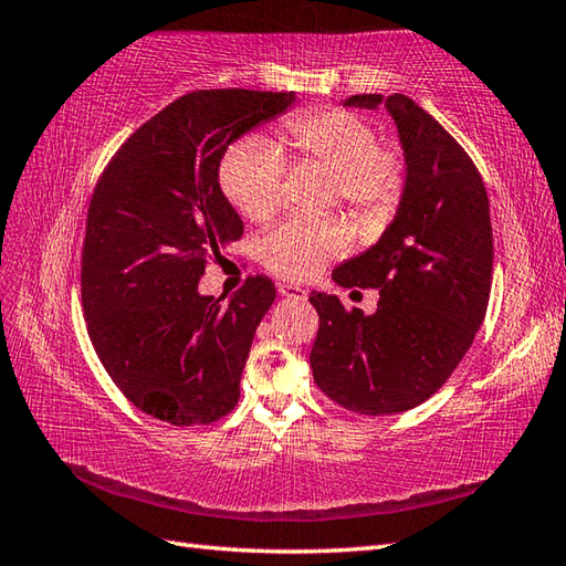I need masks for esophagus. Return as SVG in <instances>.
<instances>
[{
  "mask_svg": "<svg viewBox=\"0 0 566 566\" xmlns=\"http://www.w3.org/2000/svg\"><path fill=\"white\" fill-rule=\"evenodd\" d=\"M280 294H282L284 298H292V302H306V290H302V286L282 284V286H280Z\"/></svg>",
  "mask_w": 566,
  "mask_h": 566,
  "instance_id": "34e87169",
  "label": "esophagus"
}]
</instances>
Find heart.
Returning a JSON list of instances; mask_svg holds the SVG:
<instances>
[{"mask_svg":"<svg viewBox=\"0 0 566 566\" xmlns=\"http://www.w3.org/2000/svg\"><path fill=\"white\" fill-rule=\"evenodd\" d=\"M286 146L298 160L333 172L335 197L359 223L379 226L394 213L403 191L401 155L379 146L365 116L328 109L296 114L284 124ZM284 153L264 136H245L226 150L221 189L250 221H268L282 203ZM347 248V228L335 216H294L262 238L260 255L284 280L302 282Z\"/></svg>","mask_w":566,"mask_h":566,"instance_id":"heart-1","label":"heart"}]
</instances>
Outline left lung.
<instances>
[{"label": "left lung", "mask_w": 566, "mask_h": 566, "mask_svg": "<svg viewBox=\"0 0 566 566\" xmlns=\"http://www.w3.org/2000/svg\"><path fill=\"white\" fill-rule=\"evenodd\" d=\"M343 104L387 109L406 179L387 231L333 270L340 286L379 290L375 314L311 294L321 318L311 369L347 411L391 416L430 399L482 326L494 270L489 197L460 143L406 94H353Z\"/></svg>", "instance_id": "8db88e82"}]
</instances>
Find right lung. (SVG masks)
I'll list each match as a JSON object with an SVG mask.
<instances>
[{"instance_id": "1", "label": "right lung", "mask_w": 566, "mask_h": 566, "mask_svg": "<svg viewBox=\"0 0 566 566\" xmlns=\"http://www.w3.org/2000/svg\"><path fill=\"white\" fill-rule=\"evenodd\" d=\"M296 104V92L203 90L165 106L106 167L87 213L82 306L102 365L165 423L207 426L238 403L274 302L250 276L228 302L199 292L207 260L243 235L219 167L228 146Z\"/></svg>"}]
</instances>
